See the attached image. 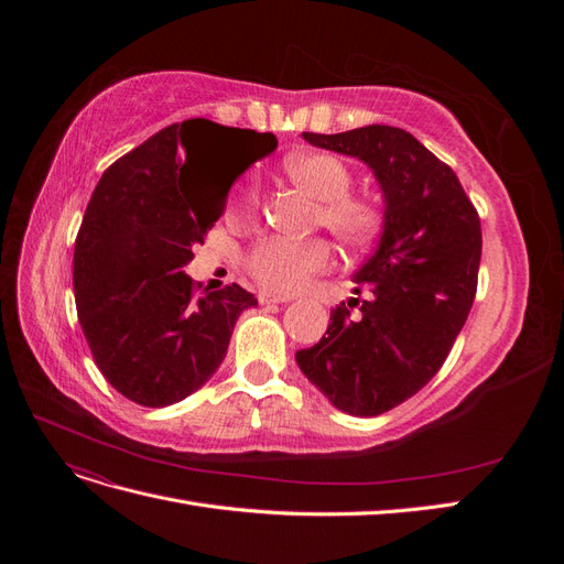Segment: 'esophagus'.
Masks as SVG:
<instances>
[{
  "instance_id": "esophagus-1",
  "label": "esophagus",
  "mask_w": 564,
  "mask_h": 564,
  "mask_svg": "<svg viewBox=\"0 0 564 564\" xmlns=\"http://www.w3.org/2000/svg\"><path fill=\"white\" fill-rule=\"evenodd\" d=\"M259 303L261 305H270V303H286L289 299L286 296H280V294H272V292H259Z\"/></svg>"
}]
</instances>
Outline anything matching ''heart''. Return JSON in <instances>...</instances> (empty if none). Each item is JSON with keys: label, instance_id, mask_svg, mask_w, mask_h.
Returning a JSON list of instances; mask_svg holds the SVG:
<instances>
[{"label": "heart", "instance_id": "obj_1", "mask_svg": "<svg viewBox=\"0 0 564 564\" xmlns=\"http://www.w3.org/2000/svg\"><path fill=\"white\" fill-rule=\"evenodd\" d=\"M284 174L301 191L317 199L315 224L327 228L336 240L360 249L383 228V204L369 195L352 193V169L332 152H299L284 162ZM261 207V187L247 178L230 204L235 218H249ZM332 261V249L324 240H286L268 237L245 253V270L272 294H294L315 272Z\"/></svg>", "mask_w": 564, "mask_h": 564}]
</instances>
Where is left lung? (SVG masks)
Returning a JSON list of instances; mask_svg holds the SVG:
<instances>
[{
	"mask_svg": "<svg viewBox=\"0 0 564 564\" xmlns=\"http://www.w3.org/2000/svg\"><path fill=\"white\" fill-rule=\"evenodd\" d=\"M303 139L369 164L386 216L377 251L355 272L357 294L369 296L336 305L327 332L296 362L340 412L379 416L435 377L464 329L482 256L480 216L452 166L404 129ZM352 304L361 305L355 316Z\"/></svg>",
	"mask_w": 564,
	"mask_h": 564,
	"instance_id": "1",
	"label": "left lung"
}]
</instances>
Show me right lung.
<instances>
[{
  "label": "right lung",
  "instance_id": "obj_1",
  "mask_svg": "<svg viewBox=\"0 0 564 564\" xmlns=\"http://www.w3.org/2000/svg\"><path fill=\"white\" fill-rule=\"evenodd\" d=\"M226 138L241 143V166L209 188L196 158ZM275 148L272 133L197 117L164 127L100 176L75 240V305L94 362L127 400L181 402L224 362L256 299L235 282L197 296L183 265L224 214L230 183Z\"/></svg>",
  "mask_w": 564,
  "mask_h": 564
}]
</instances>
